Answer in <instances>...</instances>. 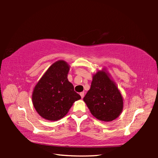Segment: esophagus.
I'll return each instance as SVG.
<instances>
[{
    "label": "esophagus",
    "instance_id": "1",
    "mask_svg": "<svg viewBox=\"0 0 158 158\" xmlns=\"http://www.w3.org/2000/svg\"><path fill=\"white\" fill-rule=\"evenodd\" d=\"M80 95H81V98H84V92H81V93H80Z\"/></svg>",
    "mask_w": 158,
    "mask_h": 158
}]
</instances>
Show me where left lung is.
I'll use <instances>...</instances> for the list:
<instances>
[{
	"label": "left lung",
	"mask_w": 158,
	"mask_h": 158,
	"mask_svg": "<svg viewBox=\"0 0 158 158\" xmlns=\"http://www.w3.org/2000/svg\"><path fill=\"white\" fill-rule=\"evenodd\" d=\"M84 101L90 113L103 121L116 119L123 106L121 93L105 71H99L93 76L91 86Z\"/></svg>",
	"instance_id": "8db88e82"
}]
</instances>
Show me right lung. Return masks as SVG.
I'll return each instance as SVG.
<instances>
[{
	"label": "right lung",
	"mask_w": 158,
	"mask_h": 158,
	"mask_svg": "<svg viewBox=\"0 0 158 158\" xmlns=\"http://www.w3.org/2000/svg\"><path fill=\"white\" fill-rule=\"evenodd\" d=\"M69 65L58 60L50 66L35 87L32 100L35 109L49 121H58L68 114L76 100L81 99L68 81Z\"/></svg>",
	"instance_id": "right-lung-1"
}]
</instances>
